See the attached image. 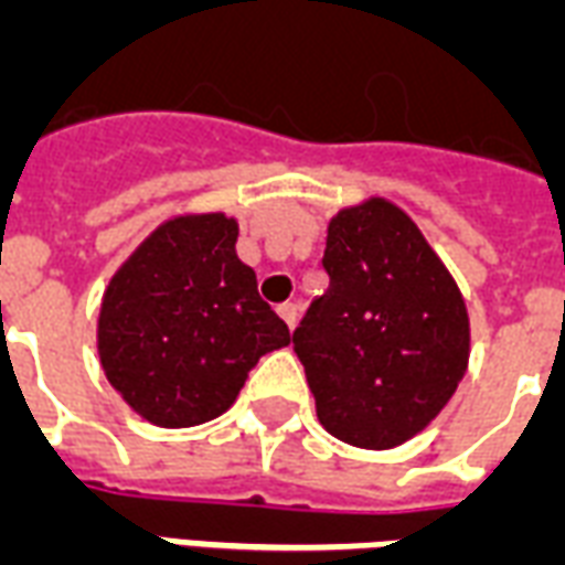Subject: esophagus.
<instances>
[{
    "label": "esophagus",
    "instance_id": "34e87169",
    "mask_svg": "<svg viewBox=\"0 0 565 565\" xmlns=\"http://www.w3.org/2000/svg\"><path fill=\"white\" fill-rule=\"evenodd\" d=\"M277 312H279V318L286 321L288 328L295 330V324H298V318H300V307H298V303H282V307H279Z\"/></svg>",
    "mask_w": 565,
    "mask_h": 565
}]
</instances>
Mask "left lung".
Returning <instances> with one entry per match:
<instances>
[{"label":"left lung","mask_w":565,"mask_h":565,"mask_svg":"<svg viewBox=\"0 0 565 565\" xmlns=\"http://www.w3.org/2000/svg\"><path fill=\"white\" fill-rule=\"evenodd\" d=\"M321 265L328 291L295 330L318 419L351 447H398L468 372L465 298L417 223L381 196L330 220Z\"/></svg>","instance_id":"8db88e82"}]
</instances>
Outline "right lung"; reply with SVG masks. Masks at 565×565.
<instances>
[{"instance_id":"1","label":"right lung","mask_w":565,"mask_h":565,"mask_svg":"<svg viewBox=\"0 0 565 565\" xmlns=\"http://www.w3.org/2000/svg\"><path fill=\"white\" fill-rule=\"evenodd\" d=\"M235 244V217L181 214L160 223L106 286L100 366L118 396L154 426L220 417L258 358L291 342Z\"/></svg>"}]
</instances>
